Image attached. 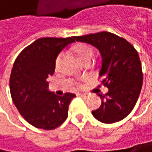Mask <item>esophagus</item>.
<instances>
[{
	"label": "esophagus",
	"instance_id": "34e87169",
	"mask_svg": "<svg viewBox=\"0 0 152 152\" xmlns=\"http://www.w3.org/2000/svg\"><path fill=\"white\" fill-rule=\"evenodd\" d=\"M77 96H81V97H85V98L87 97V96H86V94H82V93H78Z\"/></svg>",
	"mask_w": 152,
	"mask_h": 152
}]
</instances>
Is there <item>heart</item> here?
Returning a JSON list of instances; mask_svg holds the SVG:
<instances>
[{
    "instance_id": "heart-1",
    "label": "heart",
    "mask_w": 152,
    "mask_h": 152,
    "mask_svg": "<svg viewBox=\"0 0 152 152\" xmlns=\"http://www.w3.org/2000/svg\"><path fill=\"white\" fill-rule=\"evenodd\" d=\"M72 52L75 55V56L78 58V60H80L83 63H85L86 61H90L92 56H93V53H94L93 48L90 45H86V44H77V45H75V46H73ZM61 57H62V55H59L57 56V58L56 60V65L60 62Z\"/></svg>"
}]
</instances>
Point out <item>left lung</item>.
Segmentation results:
<instances>
[{
  "instance_id": "8db88e82",
  "label": "left lung",
  "mask_w": 152,
  "mask_h": 152,
  "mask_svg": "<svg viewBox=\"0 0 152 152\" xmlns=\"http://www.w3.org/2000/svg\"><path fill=\"white\" fill-rule=\"evenodd\" d=\"M75 39L96 47L102 56L99 78L108 92L97 94L102 104L92 111L93 116L107 124L125 118L135 107L142 86L143 74L137 50L126 39L109 32L75 36Z\"/></svg>"
}]
</instances>
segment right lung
<instances>
[{"instance_id": "1", "label": "right lung", "mask_w": 152, "mask_h": 152, "mask_svg": "<svg viewBox=\"0 0 152 152\" xmlns=\"http://www.w3.org/2000/svg\"><path fill=\"white\" fill-rule=\"evenodd\" d=\"M75 42L66 38L44 37L25 47L14 61L10 77L12 101L23 118L35 128H58L68 116V107L75 95L62 96L48 90L47 78L55 72L60 52Z\"/></svg>"}]
</instances>
